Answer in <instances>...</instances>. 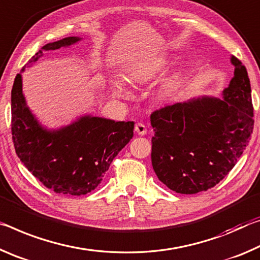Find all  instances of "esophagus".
Listing matches in <instances>:
<instances>
[{
	"label": "esophagus",
	"instance_id": "esophagus-1",
	"mask_svg": "<svg viewBox=\"0 0 260 260\" xmlns=\"http://www.w3.org/2000/svg\"><path fill=\"white\" fill-rule=\"evenodd\" d=\"M135 131H136V134H138L139 136H144L147 133L146 126H145V124H143V123H137V124L135 125Z\"/></svg>",
	"mask_w": 260,
	"mask_h": 260
}]
</instances>
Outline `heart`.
Returning <instances> with one entry per match:
<instances>
[{
    "label": "heart",
    "mask_w": 260,
    "mask_h": 260,
    "mask_svg": "<svg viewBox=\"0 0 260 260\" xmlns=\"http://www.w3.org/2000/svg\"><path fill=\"white\" fill-rule=\"evenodd\" d=\"M165 64H166L165 62H161L159 66L152 68V69H147V70H143L140 72H137V74H135L133 76V80H135V82H138V83H142V82H145V80L151 79L152 77H154L156 72H159L161 69H162ZM113 92L117 98H123V99L130 96V92L126 90V87L123 85L122 82H120V80H117V82L114 84Z\"/></svg>",
    "instance_id": "heart-1"
}]
</instances>
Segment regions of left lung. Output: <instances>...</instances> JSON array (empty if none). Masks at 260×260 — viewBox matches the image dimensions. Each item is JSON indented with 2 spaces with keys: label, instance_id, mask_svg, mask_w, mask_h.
Returning <instances> with one entry per match:
<instances>
[{
  "label": "left lung",
  "instance_id": "1",
  "mask_svg": "<svg viewBox=\"0 0 260 260\" xmlns=\"http://www.w3.org/2000/svg\"><path fill=\"white\" fill-rule=\"evenodd\" d=\"M231 61L235 70L222 99L193 98L151 114L153 169L177 193L213 188L249 144L254 123L250 79L240 59Z\"/></svg>",
  "mask_w": 260,
  "mask_h": 260
}]
</instances>
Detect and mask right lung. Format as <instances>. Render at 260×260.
<instances>
[{
	"mask_svg": "<svg viewBox=\"0 0 260 260\" xmlns=\"http://www.w3.org/2000/svg\"><path fill=\"white\" fill-rule=\"evenodd\" d=\"M80 39L68 37L49 42L26 66L37 62L45 52L69 47ZM134 127L133 121L115 122L84 115L69 125L48 130L26 106L22 75L16 76L11 90V133L15 150L25 167L54 192L82 196L94 190L115 156L133 138Z\"/></svg>",
	"mask_w": 260,
	"mask_h": 260,
	"instance_id": "obj_1",
	"label": "right lung"
}]
</instances>
